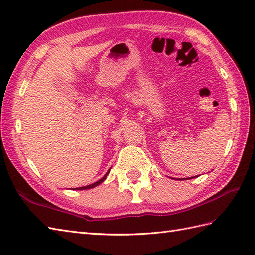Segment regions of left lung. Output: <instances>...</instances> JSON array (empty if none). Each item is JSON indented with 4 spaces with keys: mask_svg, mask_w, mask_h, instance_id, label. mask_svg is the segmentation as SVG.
<instances>
[{
    "mask_svg": "<svg viewBox=\"0 0 255 255\" xmlns=\"http://www.w3.org/2000/svg\"><path fill=\"white\" fill-rule=\"evenodd\" d=\"M191 178H194V176H193V177H190V178H187V179H191Z\"/></svg>",
    "mask_w": 255,
    "mask_h": 255,
    "instance_id": "1",
    "label": "left lung"
}]
</instances>
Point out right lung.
<instances>
[{
	"mask_svg": "<svg viewBox=\"0 0 255 255\" xmlns=\"http://www.w3.org/2000/svg\"><path fill=\"white\" fill-rule=\"evenodd\" d=\"M110 170H111V168L108 170V173H106L102 178H101L100 180H98L97 182H94V183H91V185H88V186H85V187H79V188H73V190H87V189H91V188H94V187H97V186H99L100 183H102L105 179H106V177H108V175H109V173H110Z\"/></svg>",
	"mask_w": 255,
	"mask_h": 255,
	"instance_id": "1",
	"label": "right lung"
}]
</instances>
